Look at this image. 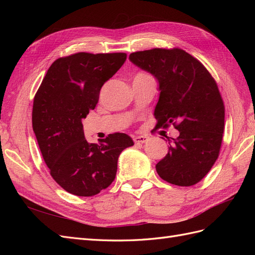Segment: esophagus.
<instances>
[{"label":"esophagus","mask_w":255,"mask_h":255,"mask_svg":"<svg viewBox=\"0 0 255 255\" xmlns=\"http://www.w3.org/2000/svg\"><path fill=\"white\" fill-rule=\"evenodd\" d=\"M148 136H134V141L136 142V143H143V142H145L146 140H148Z\"/></svg>","instance_id":"34e87169"}]
</instances>
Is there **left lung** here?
Wrapping results in <instances>:
<instances>
[{"instance_id": "obj_1", "label": "left lung", "mask_w": 255, "mask_h": 255, "mask_svg": "<svg viewBox=\"0 0 255 255\" xmlns=\"http://www.w3.org/2000/svg\"><path fill=\"white\" fill-rule=\"evenodd\" d=\"M129 60L158 83L154 110L157 127L173 123L180 132L168 139V153L155 168L177 186L201 181L218 158L225 128V105L217 84L198 59L181 49L132 53Z\"/></svg>"}]
</instances>
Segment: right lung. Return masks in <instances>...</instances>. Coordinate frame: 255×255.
Listing matches in <instances>:
<instances>
[{"mask_svg":"<svg viewBox=\"0 0 255 255\" xmlns=\"http://www.w3.org/2000/svg\"><path fill=\"white\" fill-rule=\"evenodd\" d=\"M127 59L126 53H76L56 59L34 98L32 122L50 173L66 191L91 197L110 186L120 153L134 144L125 133L89 143L82 120L95 110L100 90Z\"/></svg>","mask_w":255,"mask_h":255,"instance_id":"add662e5","label":"right lung"}]
</instances>
